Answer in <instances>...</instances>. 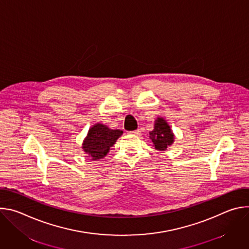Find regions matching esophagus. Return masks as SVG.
<instances>
[{
    "label": "esophagus",
    "instance_id": "34e87169",
    "mask_svg": "<svg viewBox=\"0 0 249 249\" xmlns=\"http://www.w3.org/2000/svg\"><path fill=\"white\" fill-rule=\"evenodd\" d=\"M132 135H136V136H140L141 135V130L140 129H137V130H135V131H132V132H130Z\"/></svg>",
    "mask_w": 249,
    "mask_h": 249
}]
</instances>
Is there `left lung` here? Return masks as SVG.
Returning <instances> with one entry per match:
<instances>
[{"label": "left lung", "instance_id": "1", "mask_svg": "<svg viewBox=\"0 0 249 249\" xmlns=\"http://www.w3.org/2000/svg\"><path fill=\"white\" fill-rule=\"evenodd\" d=\"M150 139L153 142V146L158 151H165L174 142V135L170 126L162 117H158L155 121L154 130L150 132Z\"/></svg>", "mask_w": 249, "mask_h": 249}]
</instances>
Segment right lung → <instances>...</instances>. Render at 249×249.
Wrapping results in <instances>:
<instances>
[{"mask_svg":"<svg viewBox=\"0 0 249 249\" xmlns=\"http://www.w3.org/2000/svg\"><path fill=\"white\" fill-rule=\"evenodd\" d=\"M122 134L121 130H112L106 125L96 123L89 128L84 140L83 150L92 160L103 159Z\"/></svg>","mask_w":249,"mask_h":249,"instance_id":"obj_1","label":"right lung"}]
</instances>
